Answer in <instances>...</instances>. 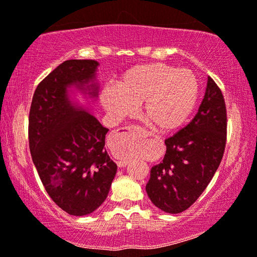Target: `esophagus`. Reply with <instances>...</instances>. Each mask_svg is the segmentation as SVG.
<instances>
[{
  "label": "esophagus",
  "mask_w": 257,
  "mask_h": 257,
  "mask_svg": "<svg viewBox=\"0 0 257 257\" xmlns=\"http://www.w3.org/2000/svg\"><path fill=\"white\" fill-rule=\"evenodd\" d=\"M146 136L147 137H152V133H147ZM156 138H157V137H156ZM117 165H118V167H126L128 165V161L127 160H118Z\"/></svg>",
  "instance_id": "1"
}]
</instances>
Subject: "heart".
<instances>
[{
	"mask_svg": "<svg viewBox=\"0 0 257 257\" xmlns=\"http://www.w3.org/2000/svg\"><path fill=\"white\" fill-rule=\"evenodd\" d=\"M199 92L198 78L192 71L151 63L128 70L118 86L105 87L100 101L105 110L118 118L133 113L144 101L146 120L167 132L185 124L196 106Z\"/></svg>",
	"mask_w": 257,
	"mask_h": 257,
	"instance_id": "obj_1",
	"label": "heart"
}]
</instances>
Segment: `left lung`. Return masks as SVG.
<instances>
[{
  "label": "left lung",
  "instance_id": "left-lung-1",
  "mask_svg": "<svg viewBox=\"0 0 257 257\" xmlns=\"http://www.w3.org/2000/svg\"><path fill=\"white\" fill-rule=\"evenodd\" d=\"M226 139V103L220 87L208 77L198 113L165 140L164 160L151 168L146 192L153 205L171 214L191 207L219 168Z\"/></svg>",
  "mask_w": 257,
  "mask_h": 257
}]
</instances>
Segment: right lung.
<instances>
[{
    "label": "right lung",
    "instance_id": "obj_1",
    "mask_svg": "<svg viewBox=\"0 0 257 257\" xmlns=\"http://www.w3.org/2000/svg\"><path fill=\"white\" fill-rule=\"evenodd\" d=\"M98 62L70 59L51 71L35 90L29 112V149L45 191L70 215L92 213L105 201L117 165L105 150L104 127L78 110L68 97L76 85L97 96Z\"/></svg>",
    "mask_w": 257,
    "mask_h": 257
}]
</instances>
